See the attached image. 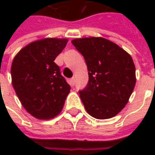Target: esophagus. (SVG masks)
<instances>
[{
  "instance_id": "esophagus-1",
  "label": "esophagus",
  "mask_w": 155,
  "mask_h": 155,
  "mask_svg": "<svg viewBox=\"0 0 155 155\" xmlns=\"http://www.w3.org/2000/svg\"><path fill=\"white\" fill-rule=\"evenodd\" d=\"M71 85H74V84H75V78L74 77L71 78Z\"/></svg>"
}]
</instances>
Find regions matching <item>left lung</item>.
<instances>
[{
  "mask_svg": "<svg viewBox=\"0 0 155 155\" xmlns=\"http://www.w3.org/2000/svg\"><path fill=\"white\" fill-rule=\"evenodd\" d=\"M84 56L89 81L81 91L89 114L99 120L110 119L123 110L135 86V66L132 57L114 42L102 37L71 41Z\"/></svg>",
  "mask_w": 155,
  "mask_h": 155,
  "instance_id": "1",
  "label": "left lung"
}]
</instances>
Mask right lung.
Listing matches in <instances>:
<instances>
[{"mask_svg":"<svg viewBox=\"0 0 155 155\" xmlns=\"http://www.w3.org/2000/svg\"><path fill=\"white\" fill-rule=\"evenodd\" d=\"M67 39L33 41L16 54L12 64V85L25 110L39 120L60 114L71 86L61 74L55 58Z\"/></svg>","mask_w":155,"mask_h":155,"instance_id":"1","label":"right lung"}]
</instances>
